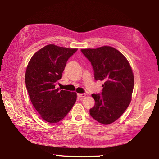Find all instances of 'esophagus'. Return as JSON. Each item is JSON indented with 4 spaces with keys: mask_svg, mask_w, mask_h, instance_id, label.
I'll list each match as a JSON object with an SVG mask.
<instances>
[{
    "mask_svg": "<svg viewBox=\"0 0 159 159\" xmlns=\"http://www.w3.org/2000/svg\"><path fill=\"white\" fill-rule=\"evenodd\" d=\"M77 96L79 98H84V97H85L86 94L85 93H78Z\"/></svg>",
    "mask_w": 159,
    "mask_h": 159,
    "instance_id": "34e87169",
    "label": "esophagus"
}]
</instances>
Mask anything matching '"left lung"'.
I'll list each match as a JSON object with an SVG mask.
<instances>
[{"instance_id": "left-lung-1", "label": "left lung", "mask_w": 159, "mask_h": 159, "mask_svg": "<svg viewBox=\"0 0 159 159\" xmlns=\"http://www.w3.org/2000/svg\"><path fill=\"white\" fill-rule=\"evenodd\" d=\"M89 61L96 80H104L100 93L92 94L95 105L90 116L102 124L117 120L129 105L134 87L133 73L122 54L111 46L81 49Z\"/></svg>"}]
</instances>
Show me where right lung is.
<instances>
[{
    "mask_svg": "<svg viewBox=\"0 0 159 159\" xmlns=\"http://www.w3.org/2000/svg\"><path fill=\"white\" fill-rule=\"evenodd\" d=\"M77 51L49 44L31 57L26 67L25 83L33 107L49 123L63 120L74 106L76 93L57 88L67 60Z\"/></svg>",
    "mask_w": 159,
    "mask_h": 159,
    "instance_id": "1",
    "label": "right lung"
}]
</instances>
